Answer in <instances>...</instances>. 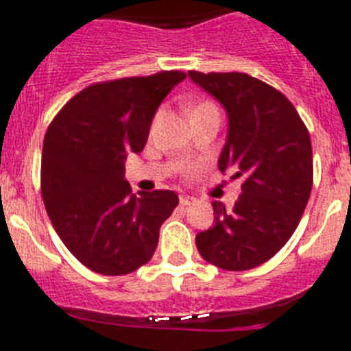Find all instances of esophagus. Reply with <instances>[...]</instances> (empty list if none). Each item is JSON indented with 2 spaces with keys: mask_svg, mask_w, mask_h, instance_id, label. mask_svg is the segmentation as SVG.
<instances>
[{
  "mask_svg": "<svg viewBox=\"0 0 351 351\" xmlns=\"http://www.w3.org/2000/svg\"><path fill=\"white\" fill-rule=\"evenodd\" d=\"M179 203H181V206H189L195 203V198H191V196H181V198H179Z\"/></svg>",
  "mask_w": 351,
  "mask_h": 351,
  "instance_id": "esophagus-1",
  "label": "esophagus"
}]
</instances>
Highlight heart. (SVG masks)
Instances as JSON below:
<instances>
[{
  "mask_svg": "<svg viewBox=\"0 0 351 351\" xmlns=\"http://www.w3.org/2000/svg\"><path fill=\"white\" fill-rule=\"evenodd\" d=\"M203 105H212V103H202V105H198V106H203Z\"/></svg>",
  "mask_w": 351,
  "mask_h": 351,
  "instance_id": "b5f03b06",
  "label": "heart"
}]
</instances>
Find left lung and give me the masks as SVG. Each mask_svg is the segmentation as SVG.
I'll list each match as a JSON object with an SVG mask.
<instances>
[{"label": "left lung", "instance_id": "8db88e82", "mask_svg": "<svg viewBox=\"0 0 351 351\" xmlns=\"http://www.w3.org/2000/svg\"><path fill=\"white\" fill-rule=\"evenodd\" d=\"M193 82L228 112L220 172L245 178L232 210L213 202V228L196 234L208 263L248 270L272 258L298 228L313 182L312 143L293 103L272 86L241 72L202 73Z\"/></svg>", "mask_w": 351, "mask_h": 351}]
</instances>
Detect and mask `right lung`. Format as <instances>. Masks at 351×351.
I'll use <instances>...</instances> for the list:
<instances>
[{
	"instance_id": "obj_1",
	"label": "right lung",
	"mask_w": 351,
	"mask_h": 351,
	"mask_svg": "<svg viewBox=\"0 0 351 351\" xmlns=\"http://www.w3.org/2000/svg\"><path fill=\"white\" fill-rule=\"evenodd\" d=\"M179 70L96 82L73 96L45 136L41 193L56 234L82 265L123 276L149 262L160 226L179 198L156 189L134 195L123 179L128 153H141L152 120Z\"/></svg>"
}]
</instances>
